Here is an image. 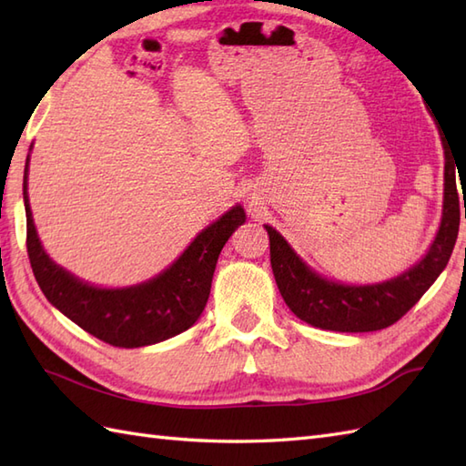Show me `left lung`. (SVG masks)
<instances>
[{
    "instance_id": "8db88e82",
    "label": "left lung",
    "mask_w": 466,
    "mask_h": 466,
    "mask_svg": "<svg viewBox=\"0 0 466 466\" xmlns=\"http://www.w3.org/2000/svg\"><path fill=\"white\" fill-rule=\"evenodd\" d=\"M454 162L457 160H452V154L444 146V202L437 238L419 264L386 282L349 286L326 280L310 270L290 244L266 224L272 272L289 309L316 329L336 332L382 330L400 320L439 279L457 242L462 208L459 204Z\"/></svg>"
}]
</instances>
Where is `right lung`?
I'll return each mask as SVG.
<instances>
[{"mask_svg": "<svg viewBox=\"0 0 466 466\" xmlns=\"http://www.w3.org/2000/svg\"><path fill=\"white\" fill-rule=\"evenodd\" d=\"M24 204L29 264L46 299L80 329L117 349L156 344L190 329L210 296L218 256L236 228L246 222L244 208L234 206L198 234L180 258L156 279L130 289H97L76 279L46 254L29 210L27 164Z\"/></svg>", "mask_w": 466, "mask_h": 466, "instance_id": "add662e5", "label": "right lung"}]
</instances>
